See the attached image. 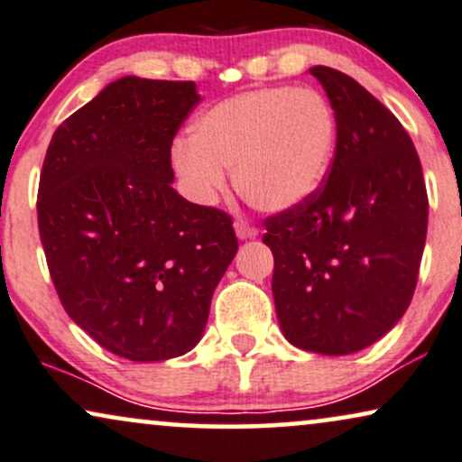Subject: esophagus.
<instances>
[{
	"label": "esophagus",
	"mask_w": 462,
	"mask_h": 462,
	"mask_svg": "<svg viewBox=\"0 0 462 462\" xmlns=\"http://www.w3.org/2000/svg\"><path fill=\"white\" fill-rule=\"evenodd\" d=\"M235 230H236V236L243 238V241L245 238H254L255 235H258V230H255L254 226H249L247 221H236Z\"/></svg>",
	"instance_id": "1"
}]
</instances>
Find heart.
<instances>
[{"label":"heart","instance_id":"obj_1","mask_svg":"<svg viewBox=\"0 0 462 462\" xmlns=\"http://www.w3.org/2000/svg\"><path fill=\"white\" fill-rule=\"evenodd\" d=\"M337 115L309 87H262L215 104L194 138L172 147V163L202 202L226 188V171L251 207L283 213L318 194L337 147Z\"/></svg>","mask_w":462,"mask_h":462}]
</instances>
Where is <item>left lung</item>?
<instances>
[{"instance_id":"1","label":"left lung","mask_w":462,"mask_h":462,"mask_svg":"<svg viewBox=\"0 0 462 462\" xmlns=\"http://www.w3.org/2000/svg\"><path fill=\"white\" fill-rule=\"evenodd\" d=\"M337 115L322 188L264 219L273 299L291 346L324 356L369 347L413 299L429 224L422 163L399 119L352 76L309 69Z\"/></svg>"}]
</instances>
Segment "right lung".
I'll return each instance as SVG.
<instances>
[{"label":"right lung","mask_w":462,"mask_h":462,"mask_svg":"<svg viewBox=\"0 0 462 462\" xmlns=\"http://www.w3.org/2000/svg\"><path fill=\"white\" fill-rule=\"evenodd\" d=\"M200 102L194 80L124 76L52 134L38 227L63 309L108 352L188 354L236 255L232 217L172 188V140Z\"/></svg>","instance_id":"add662e5"}]
</instances>
